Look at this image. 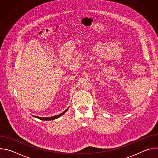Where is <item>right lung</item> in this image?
<instances>
[{
    "label": "right lung",
    "instance_id": "obj_1",
    "mask_svg": "<svg viewBox=\"0 0 158 158\" xmlns=\"http://www.w3.org/2000/svg\"><path fill=\"white\" fill-rule=\"evenodd\" d=\"M68 110V108H67V109H65L62 113H61V114H59V115H57V116H52V117H50V118H40V117H38V116H34V117H35V118H38V119H40V120H43V121H50V120H54V119H57V118H59V117H60L62 115H63L65 112Z\"/></svg>",
    "mask_w": 158,
    "mask_h": 158
}]
</instances>
